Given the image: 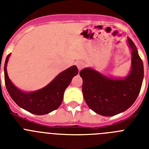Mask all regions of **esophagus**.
<instances>
[{
	"label": "esophagus",
	"instance_id": "1",
	"mask_svg": "<svg viewBox=\"0 0 149 149\" xmlns=\"http://www.w3.org/2000/svg\"><path fill=\"white\" fill-rule=\"evenodd\" d=\"M76 65H77L79 70H81V69H82V68H84L85 67V63L84 61H78L77 62Z\"/></svg>",
	"mask_w": 149,
	"mask_h": 149
}]
</instances>
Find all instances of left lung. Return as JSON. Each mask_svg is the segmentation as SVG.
Returning a JSON list of instances; mask_svg holds the SVG:
<instances>
[{"instance_id": "1", "label": "left lung", "mask_w": 149, "mask_h": 149, "mask_svg": "<svg viewBox=\"0 0 149 149\" xmlns=\"http://www.w3.org/2000/svg\"><path fill=\"white\" fill-rule=\"evenodd\" d=\"M132 68L125 79L109 78L92 68L80 72L83 79L84 100L91 110L104 116H112L128 109L136 101L141 89L144 69L136 45L131 39Z\"/></svg>"}]
</instances>
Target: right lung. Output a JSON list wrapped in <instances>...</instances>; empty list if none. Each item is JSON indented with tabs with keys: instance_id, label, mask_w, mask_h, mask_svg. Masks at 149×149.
Masks as SVG:
<instances>
[{
	"instance_id": "add662e5",
	"label": "right lung",
	"mask_w": 149,
	"mask_h": 149,
	"mask_svg": "<svg viewBox=\"0 0 149 149\" xmlns=\"http://www.w3.org/2000/svg\"><path fill=\"white\" fill-rule=\"evenodd\" d=\"M10 56H6L4 64L5 85L8 93L15 103L27 111L36 115H44L56 110L61 104L63 94L78 69L75 65L67 68L56 76L48 85L31 93H24L15 87L8 77L6 65Z\"/></svg>"
}]
</instances>
